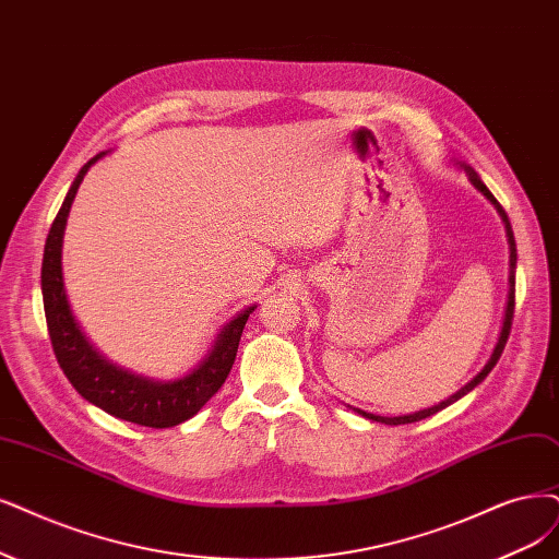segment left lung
<instances>
[{
	"label": "left lung",
	"mask_w": 559,
	"mask_h": 559,
	"mask_svg": "<svg viewBox=\"0 0 559 559\" xmlns=\"http://www.w3.org/2000/svg\"><path fill=\"white\" fill-rule=\"evenodd\" d=\"M456 165H459V168L465 170V175H467V179H469V183L474 186V189H477V191L495 206V210H498V214H500V218H502V223H504V230H507V239H509V297H507V308H504V320H502L500 338H498V343H495L492 355H490V359L486 361V366L479 370V373L474 376L465 386H461V389L456 391V394H451L447 401H442V403H438V405H432V407H426V409H419V412H412V415H401V417H380V415H370V412H364V409H359V407H353L355 412H359L361 417H366V419H370V421H380V424H386V426H401V424H415V421H421V419H426V417H432V415H436V412L449 407L451 403L461 401L463 396L469 394V391H472L474 386L481 384V382L486 380V376L495 368V364H498V359L502 357V349H504V345H507V338H509V332H511V320H513V306H515V260H519V258H515L513 230H511V223H509L507 212L502 210L500 202L492 198V193L486 189V183L481 181V177H479L477 173H474V168H469V165H465V163H456Z\"/></svg>",
	"instance_id": "left-lung-1"
}]
</instances>
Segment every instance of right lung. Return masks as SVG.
<instances>
[{"instance_id":"right-lung-1","label":"right lung","mask_w":559,"mask_h":559,"mask_svg":"<svg viewBox=\"0 0 559 559\" xmlns=\"http://www.w3.org/2000/svg\"><path fill=\"white\" fill-rule=\"evenodd\" d=\"M106 154L108 152H100L82 165L46 239L40 293H44L48 334L61 370L82 399L117 419L150 428H170L198 415L200 407L223 386L235 364L246 320L255 311V304L225 322L210 353L181 378L154 380L103 357L71 311L64 274H61V246H64L67 218L80 183L92 165Z\"/></svg>"}]
</instances>
